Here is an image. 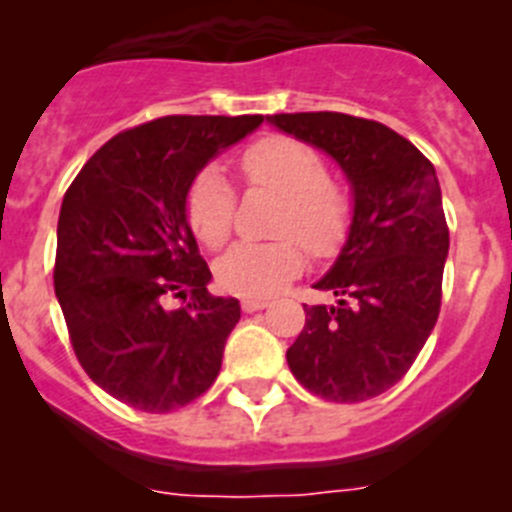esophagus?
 <instances>
[{"label": "esophagus", "mask_w": 512, "mask_h": 512, "mask_svg": "<svg viewBox=\"0 0 512 512\" xmlns=\"http://www.w3.org/2000/svg\"><path fill=\"white\" fill-rule=\"evenodd\" d=\"M243 312H256V310H264V307H269V300H253V297H246V300L241 302Z\"/></svg>", "instance_id": "34e87169"}]
</instances>
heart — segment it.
<instances>
[{"label": "heart", "instance_id": "obj_1", "mask_svg": "<svg viewBox=\"0 0 512 512\" xmlns=\"http://www.w3.org/2000/svg\"><path fill=\"white\" fill-rule=\"evenodd\" d=\"M253 184H264L287 197L282 230L297 235L310 251L330 253L351 223V202L330 184L323 156L292 138H264L241 158ZM235 194L220 166L210 164L194 176L187 192V220L205 246H220L233 225ZM305 266L297 241L233 243L217 259V284L238 297H269L295 279Z\"/></svg>", "mask_w": 512, "mask_h": 512}]
</instances>
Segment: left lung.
Here are the masks:
<instances>
[{
	"label": "left lung",
	"instance_id": "left-lung-1",
	"mask_svg": "<svg viewBox=\"0 0 512 512\" xmlns=\"http://www.w3.org/2000/svg\"><path fill=\"white\" fill-rule=\"evenodd\" d=\"M266 122L328 153L354 194L346 243L312 284L336 305H305L289 369L325 400L382 395L413 366L441 310L449 228L436 169L410 140L364 117L297 112Z\"/></svg>",
	"mask_w": 512,
	"mask_h": 512
}]
</instances>
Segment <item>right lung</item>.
Returning <instances> with one entry per match:
<instances>
[{
  "label": "right lung",
  "mask_w": 512,
  "mask_h": 512,
  "mask_svg": "<svg viewBox=\"0 0 512 512\" xmlns=\"http://www.w3.org/2000/svg\"><path fill=\"white\" fill-rule=\"evenodd\" d=\"M264 117L169 115L107 140L63 197L53 287L84 372L107 395L169 413L215 382L235 297L212 274L187 220L189 184ZM184 299V308H171Z\"/></svg>",
  "instance_id": "right-lung-1"
}]
</instances>
